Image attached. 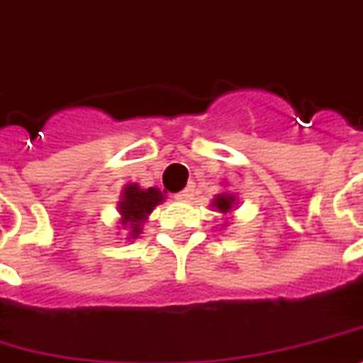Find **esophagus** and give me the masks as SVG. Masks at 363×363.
I'll use <instances>...</instances> for the list:
<instances>
[{
	"label": "esophagus",
	"mask_w": 363,
	"mask_h": 363,
	"mask_svg": "<svg viewBox=\"0 0 363 363\" xmlns=\"http://www.w3.org/2000/svg\"><path fill=\"white\" fill-rule=\"evenodd\" d=\"M191 191H194V186H188L184 188L182 191H179V194H175V199L177 201H188L191 197Z\"/></svg>",
	"instance_id": "34e87169"
}]
</instances>
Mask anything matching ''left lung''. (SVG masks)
<instances>
[{
    "label": "left lung",
    "instance_id": "obj_1",
    "mask_svg": "<svg viewBox=\"0 0 363 363\" xmlns=\"http://www.w3.org/2000/svg\"><path fill=\"white\" fill-rule=\"evenodd\" d=\"M233 203H234L233 196H225V194H223V196L216 197L214 206H216V208L221 210V212H228V210L233 208Z\"/></svg>",
    "mask_w": 363,
    "mask_h": 363
}]
</instances>
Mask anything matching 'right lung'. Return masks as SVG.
I'll use <instances>...</instances> for the list:
<instances>
[{"label":"right lung","mask_w":363,"mask_h":363,"mask_svg":"<svg viewBox=\"0 0 363 363\" xmlns=\"http://www.w3.org/2000/svg\"><path fill=\"white\" fill-rule=\"evenodd\" d=\"M164 199L160 190L149 188L142 190L138 184H129L123 190V199L120 201V212L123 216V225H129L130 236L136 238V234L142 230L144 219L151 214V210Z\"/></svg>","instance_id":"obj_1"}]
</instances>
